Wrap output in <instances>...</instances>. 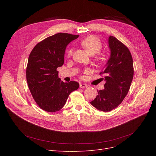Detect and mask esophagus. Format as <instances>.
Listing matches in <instances>:
<instances>
[{"instance_id": "esophagus-1", "label": "esophagus", "mask_w": 156, "mask_h": 156, "mask_svg": "<svg viewBox=\"0 0 156 156\" xmlns=\"http://www.w3.org/2000/svg\"><path fill=\"white\" fill-rule=\"evenodd\" d=\"M80 88H87L88 85L85 83H80Z\"/></svg>"}]
</instances>
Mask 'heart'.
<instances>
[{
	"label": "heart",
	"mask_w": 156,
	"mask_h": 156,
	"mask_svg": "<svg viewBox=\"0 0 156 156\" xmlns=\"http://www.w3.org/2000/svg\"><path fill=\"white\" fill-rule=\"evenodd\" d=\"M81 45L91 55H94L97 53H99L102 48V44L101 43L100 40L94 36L88 37L83 39L81 42ZM72 49H69L68 51V55L70 57L72 55Z\"/></svg>",
	"instance_id": "b5f03b06"
}]
</instances>
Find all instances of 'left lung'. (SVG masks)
Masks as SVG:
<instances>
[{
    "label": "left lung",
    "instance_id": "1",
    "mask_svg": "<svg viewBox=\"0 0 156 156\" xmlns=\"http://www.w3.org/2000/svg\"><path fill=\"white\" fill-rule=\"evenodd\" d=\"M110 55L101 74L104 75V89L90 104L96 109L108 112L117 108L127 95L133 77V59L129 49L116 37L109 36Z\"/></svg>",
    "mask_w": 156,
    "mask_h": 156
}]
</instances>
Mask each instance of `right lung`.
<instances>
[{
  "mask_svg": "<svg viewBox=\"0 0 156 156\" xmlns=\"http://www.w3.org/2000/svg\"><path fill=\"white\" fill-rule=\"evenodd\" d=\"M78 35L59 33L37 44L31 52L27 68L30 92L39 107L47 112L61 110L69 95L79 87L75 81L63 82L57 68L64 62L67 45Z\"/></svg>",
  "mask_w": 156,
  "mask_h": 156,
  "instance_id": "obj_1",
  "label": "right lung"
}]
</instances>
